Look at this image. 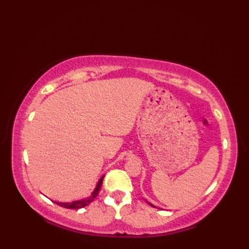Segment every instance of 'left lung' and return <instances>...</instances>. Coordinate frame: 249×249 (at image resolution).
Masks as SVG:
<instances>
[{
  "label": "left lung",
  "mask_w": 249,
  "mask_h": 249,
  "mask_svg": "<svg viewBox=\"0 0 249 249\" xmlns=\"http://www.w3.org/2000/svg\"><path fill=\"white\" fill-rule=\"evenodd\" d=\"M150 204H151V203H150ZM151 205H152V206H154V205H153V204H151Z\"/></svg>",
  "instance_id": "left-lung-1"
}]
</instances>
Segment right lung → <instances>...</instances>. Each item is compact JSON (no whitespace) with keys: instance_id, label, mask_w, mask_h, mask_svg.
I'll list each match as a JSON object with an SVG mask.
<instances>
[{"instance_id":"add662e5","label":"right lung","mask_w":249,"mask_h":249,"mask_svg":"<svg viewBox=\"0 0 249 249\" xmlns=\"http://www.w3.org/2000/svg\"><path fill=\"white\" fill-rule=\"evenodd\" d=\"M103 178H104V177H102V178H99V181H98V183L96 185V187H95L94 192L92 193V195L89 196V198L81 199V200H78V201H72V202H66V203H64V202H55V203L57 205L63 206V208H65V209H81V208H84V206L89 205L95 198H96V196L98 195L99 190H100V187H102Z\"/></svg>"}]
</instances>
